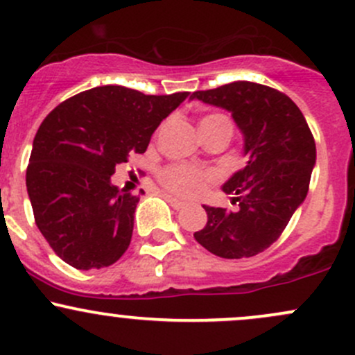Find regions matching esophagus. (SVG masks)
<instances>
[{
  "label": "esophagus",
  "mask_w": 355,
  "mask_h": 355,
  "mask_svg": "<svg viewBox=\"0 0 355 355\" xmlns=\"http://www.w3.org/2000/svg\"><path fill=\"white\" fill-rule=\"evenodd\" d=\"M166 200H167V203H169L174 209H182V208L186 207L184 201L178 200V198H174V196H169V194H167V196H166Z\"/></svg>",
  "instance_id": "1"
}]
</instances>
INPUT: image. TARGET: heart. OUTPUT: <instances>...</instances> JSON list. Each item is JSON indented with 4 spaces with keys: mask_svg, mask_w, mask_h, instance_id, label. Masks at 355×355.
Here are the masks:
<instances>
[{
    "mask_svg": "<svg viewBox=\"0 0 355 355\" xmlns=\"http://www.w3.org/2000/svg\"><path fill=\"white\" fill-rule=\"evenodd\" d=\"M215 128H228L232 132V121L228 120V116L220 115V113L208 115L201 120V132L215 130ZM159 179L169 191L193 198L203 191L205 184L211 179V173H205V171L193 169L188 166H169L164 167L159 173Z\"/></svg>",
    "mask_w": 355,
    "mask_h": 355,
    "instance_id": "obj_1",
    "label": "heart"
}]
</instances>
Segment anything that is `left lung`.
I'll return each instance as SVG.
<instances>
[{"label": "left lung", "instance_id": "1", "mask_svg": "<svg viewBox=\"0 0 355 355\" xmlns=\"http://www.w3.org/2000/svg\"><path fill=\"white\" fill-rule=\"evenodd\" d=\"M189 98L230 112L247 155L222 188L237 208L203 207L208 222L194 239L218 257H252L279 239L306 198L315 139L295 101L274 87L235 81Z\"/></svg>", "mask_w": 355, "mask_h": 355}]
</instances>
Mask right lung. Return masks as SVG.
<instances>
[{"label": "right lung", "mask_w": 355, "mask_h": 355, "mask_svg": "<svg viewBox=\"0 0 355 355\" xmlns=\"http://www.w3.org/2000/svg\"><path fill=\"white\" fill-rule=\"evenodd\" d=\"M188 96L98 86L45 116L33 139L26 191L37 227L64 262L101 269L125 254L140 198L112 184L115 167L144 154L155 128Z\"/></svg>", "instance_id": "right-lung-1"}]
</instances>
